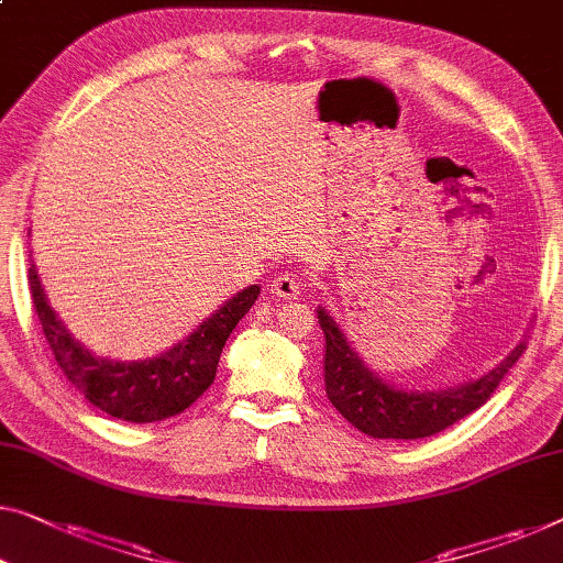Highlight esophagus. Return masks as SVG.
I'll return each mask as SVG.
<instances>
[{
	"mask_svg": "<svg viewBox=\"0 0 563 563\" xmlns=\"http://www.w3.org/2000/svg\"><path fill=\"white\" fill-rule=\"evenodd\" d=\"M271 290H273L275 298L296 300V298L300 296V280H298V275H292V273L278 275V278H275V280L271 283Z\"/></svg>",
	"mask_w": 563,
	"mask_h": 563,
	"instance_id": "esophagus-1",
	"label": "esophagus"
}]
</instances>
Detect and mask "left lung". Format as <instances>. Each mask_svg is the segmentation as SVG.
Instances as JSON below:
<instances>
[{"instance_id": "8db88e82", "label": "left lung", "mask_w": 563, "mask_h": 563, "mask_svg": "<svg viewBox=\"0 0 563 563\" xmlns=\"http://www.w3.org/2000/svg\"><path fill=\"white\" fill-rule=\"evenodd\" d=\"M318 323L323 329V382L325 397L356 430L376 440H422L481 409L521 358L526 341L485 372L481 379L444 389H399L368 366L335 318L318 306Z\"/></svg>"}]
</instances>
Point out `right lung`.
<instances>
[{
    "label": "right lung",
    "instance_id": "add662e5",
    "mask_svg": "<svg viewBox=\"0 0 563 563\" xmlns=\"http://www.w3.org/2000/svg\"><path fill=\"white\" fill-rule=\"evenodd\" d=\"M30 292L42 333L65 379L100 412L123 422L146 424L184 412L212 387L224 343L242 316L253 308L260 285H247L245 290L234 292L187 339L174 343L164 354L141 362L96 356L82 346L49 306L35 265L30 267Z\"/></svg>",
    "mask_w": 563,
    "mask_h": 563
}]
</instances>
